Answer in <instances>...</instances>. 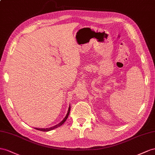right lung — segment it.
Listing matches in <instances>:
<instances>
[{"label": "right lung", "instance_id": "obj_1", "mask_svg": "<svg viewBox=\"0 0 155 155\" xmlns=\"http://www.w3.org/2000/svg\"><path fill=\"white\" fill-rule=\"evenodd\" d=\"M70 110H71V107L69 106V109H68V111H67V114H66L65 117L64 118V119H63V120L61 122H59V124H58L57 125H55V126H52V127H50V128H35V129L40 130V131H42V132H48V131L52 130H54V129H55V128H58V127L61 126L63 124V123H64V122L66 121V120L67 119V118H68V116H69V114Z\"/></svg>", "mask_w": 155, "mask_h": 155}]
</instances>
